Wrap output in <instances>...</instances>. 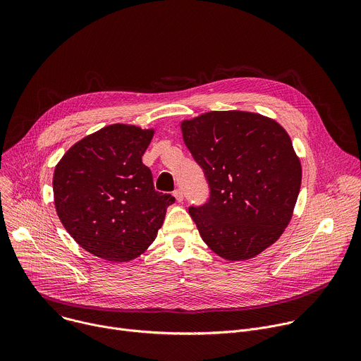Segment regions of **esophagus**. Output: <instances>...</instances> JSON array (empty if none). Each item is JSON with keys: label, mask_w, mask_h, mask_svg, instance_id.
Listing matches in <instances>:
<instances>
[{"label": "esophagus", "mask_w": 361, "mask_h": 361, "mask_svg": "<svg viewBox=\"0 0 361 361\" xmlns=\"http://www.w3.org/2000/svg\"><path fill=\"white\" fill-rule=\"evenodd\" d=\"M173 195L176 197V200H177L178 202H181L183 198H184V194H183V190H181V188H177V190L173 192Z\"/></svg>", "instance_id": "1"}]
</instances>
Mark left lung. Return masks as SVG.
<instances>
[{"label": "left lung", "instance_id": "8db88e82", "mask_svg": "<svg viewBox=\"0 0 361 361\" xmlns=\"http://www.w3.org/2000/svg\"><path fill=\"white\" fill-rule=\"evenodd\" d=\"M180 126L210 184V200L188 210L202 241L228 262L259 255L284 233L301 185L288 133L270 117L238 110Z\"/></svg>", "mask_w": 361, "mask_h": 361}]
</instances>
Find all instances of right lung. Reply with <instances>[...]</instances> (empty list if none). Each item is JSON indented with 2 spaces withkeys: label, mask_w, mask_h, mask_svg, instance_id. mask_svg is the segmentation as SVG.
Listing matches in <instances>:
<instances>
[{
  "label": "right lung",
  "mask_w": 361,
  "mask_h": 361,
  "mask_svg": "<svg viewBox=\"0 0 361 361\" xmlns=\"http://www.w3.org/2000/svg\"><path fill=\"white\" fill-rule=\"evenodd\" d=\"M154 128L111 124L77 141L53 177L57 214L88 252L131 262L156 240L176 198L154 190L141 157Z\"/></svg>",
  "instance_id": "1"
}]
</instances>
